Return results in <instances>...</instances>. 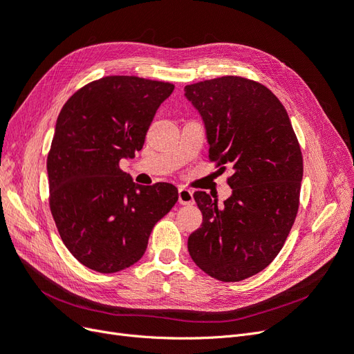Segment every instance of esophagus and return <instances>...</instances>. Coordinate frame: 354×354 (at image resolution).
<instances>
[{"instance_id": "esophagus-1", "label": "esophagus", "mask_w": 354, "mask_h": 354, "mask_svg": "<svg viewBox=\"0 0 354 354\" xmlns=\"http://www.w3.org/2000/svg\"><path fill=\"white\" fill-rule=\"evenodd\" d=\"M178 201L184 206H192L194 204V194L191 189L187 188H179L178 191Z\"/></svg>"}]
</instances>
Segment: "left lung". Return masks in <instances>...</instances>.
Instances as JSON below:
<instances>
[{
	"instance_id": "obj_1",
	"label": "left lung",
	"mask_w": 354,
	"mask_h": 354,
	"mask_svg": "<svg viewBox=\"0 0 354 354\" xmlns=\"http://www.w3.org/2000/svg\"><path fill=\"white\" fill-rule=\"evenodd\" d=\"M185 98L203 120L210 158L234 169L223 206L204 191L194 192L203 223L188 236V252L207 275L243 281L278 256L297 216V136L281 101L254 81L216 77L187 85Z\"/></svg>"
}]
</instances>
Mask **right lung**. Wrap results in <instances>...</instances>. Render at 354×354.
I'll use <instances>...</instances> for the list:
<instances>
[{
	"label": "right lung",
	"mask_w": 354,
	"mask_h": 354,
	"mask_svg": "<svg viewBox=\"0 0 354 354\" xmlns=\"http://www.w3.org/2000/svg\"><path fill=\"white\" fill-rule=\"evenodd\" d=\"M174 89L107 76L79 89L57 118L47 160L50 207L64 245L89 269L113 273L136 263L154 225L175 206L176 187L135 184L119 167L141 150Z\"/></svg>",
	"instance_id": "1"
}]
</instances>
